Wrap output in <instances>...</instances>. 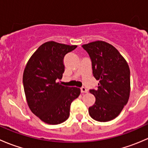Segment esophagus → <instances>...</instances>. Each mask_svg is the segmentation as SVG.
Instances as JSON below:
<instances>
[{"label": "esophagus", "instance_id": "obj_1", "mask_svg": "<svg viewBox=\"0 0 148 148\" xmlns=\"http://www.w3.org/2000/svg\"><path fill=\"white\" fill-rule=\"evenodd\" d=\"M81 92L82 93H86L87 92V89L83 86V87L81 88Z\"/></svg>", "mask_w": 148, "mask_h": 148}]
</instances>
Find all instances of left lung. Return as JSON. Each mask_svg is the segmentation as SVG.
Returning a JSON list of instances; mask_svg holds the SVG:
<instances>
[{
	"label": "left lung",
	"instance_id": "obj_1",
	"mask_svg": "<svg viewBox=\"0 0 148 148\" xmlns=\"http://www.w3.org/2000/svg\"><path fill=\"white\" fill-rule=\"evenodd\" d=\"M82 48L92 61L93 76L99 81L97 89L89 90L96 101L89 107V113L94 120L108 122L120 114L129 99V66L117 49L107 42L94 41Z\"/></svg>",
	"mask_w": 148,
	"mask_h": 148
}]
</instances>
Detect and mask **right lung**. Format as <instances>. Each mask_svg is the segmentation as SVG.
I'll list each match as a JSON object with an SVG mask.
<instances>
[{
	"label": "right lung",
	"mask_w": 148,
	"mask_h": 148,
	"mask_svg": "<svg viewBox=\"0 0 148 148\" xmlns=\"http://www.w3.org/2000/svg\"><path fill=\"white\" fill-rule=\"evenodd\" d=\"M77 47L48 41L38 47L25 67L23 84L28 105L45 123L58 125L66 120L71 102L79 96V88L57 82L64 72V56Z\"/></svg>",
	"instance_id": "obj_1"
}]
</instances>
